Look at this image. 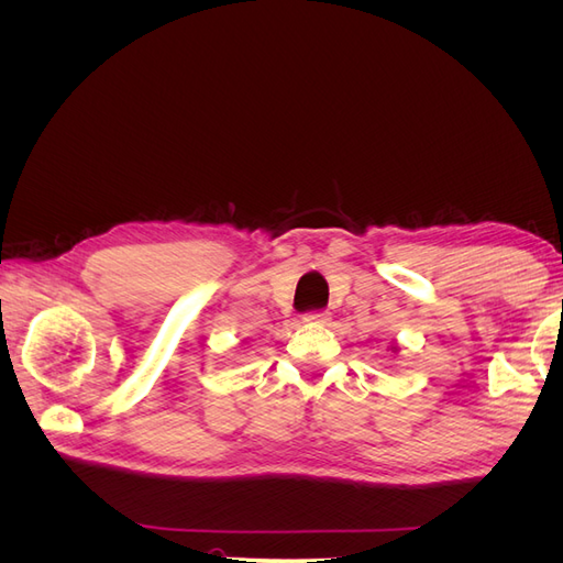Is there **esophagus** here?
<instances>
[{
  "label": "esophagus",
  "instance_id": "1",
  "mask_svg": "<svg viewBox=\"0 0 563 563\" xmlns=\"http://www.w3.org/2000/svg\"><path fill=\"white\" fill-rule=\"evenodd\" d=\"M331 319V312H327V310H312V312H305V317H302V321H308V323H327Z\"/></svg>",
  "mask_w": 563,
  "mask_h": 563
}]
</instances>
